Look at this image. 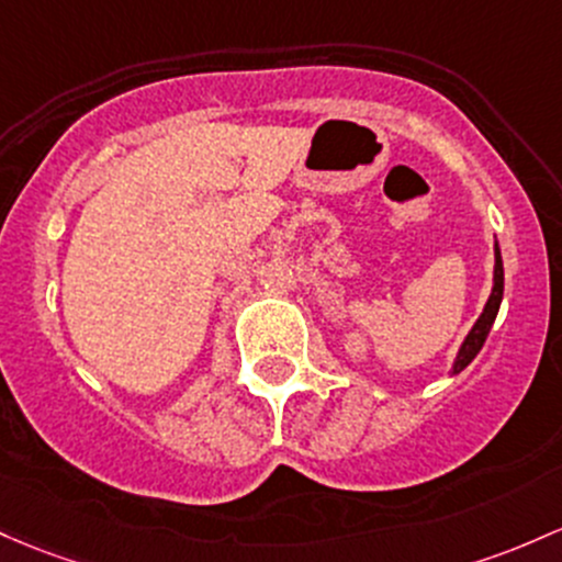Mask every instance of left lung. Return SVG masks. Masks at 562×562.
<instances>
[{"instance_id":"8db88e82","label":"left lung","mask_w":562,"mask_h":562,"mask_svg":"<svg viewBox=\"0 0 562 562\" xmlns=\"http://www.w3.org/2000/svg\"><path fill=\"white\" fill-rule=\"evenodd\" d=\"M496 252V267H493V291L488 295V304H485L483 314L477 317V323L472 325L470 336L464 338V344H461L459 355H456V362H453V373H461L467 366L477 357V351L483 349L485 338H488L491 333V325L493 319H496L498 314V306H502V295H504V263H502V250H498V245L493 248Z\"/></svg>"}]
</instances>
